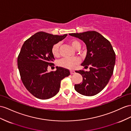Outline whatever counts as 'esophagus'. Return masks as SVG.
Wrapping results in <instances>:
<instances>
[{
  "instance_id": "34e87169",
  "label": "esophagus",
  "mask_w": 131,
  "mask_h": 131,
  "mask_svg": "<svg viewBox=\"0 0 131 131\" xmlns=\"http://www.w3.org/2000/svg\"><path fill=\"white\" fill-rule=\"evenodd\" d=\"M75 71H73V70H71V71H70V73H71V75H72V74H74L75 73Z\"/></svg>"
}]
</instances>
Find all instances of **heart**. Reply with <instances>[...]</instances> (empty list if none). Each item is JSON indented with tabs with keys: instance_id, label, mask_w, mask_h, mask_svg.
I'll list each match as a JSON object with an SVG mask.
<instances>
[{
	"instance_id": "heart-1",
	"label": "heart",
	"mask_w": 131,
	"mask_h": 131,
	"mask_svg": "<svg viewBox=\"0 0 131 131\" xmlns=\"http://www.w3.org/2000/svg\"><path fill=\"white\" fill-rule=\"evenodd\" d=\"M69 42L73 48L78 50L81 48V43L76 39H71ZM60 43L56 42L54 43L51 48V53L55 57H58L60 55ZM79 60L77 58H63L58 61L59 66L62 67L63 68L72 69L75 66L78 65Z\"/></svg>"
}]
</instances>
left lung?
<instances>
[{"label":"left lung","instance_id":"8db88e82","mask_svg":"<svg viewBox=\"0 0 131 131\" xmlns=\"http://www.w3.org/2000/svg\"><path fill=\"white\" fill-rule=\"evenodd\" d=\"M70 35L82 40L87 47V55L81 64L90 71H76L82 76V82L75 85V89L85 96H94L108 83L113 74L116 54L110 42L95 31L71 33Z\"/></svg>","mask_w":131,"mask_h":131}]
</instances>
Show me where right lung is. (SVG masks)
Wrapping results in <instances>:
<instances>
[{
	"label": "right lung",
	"mask_w": 131,
	"mask_h": 131,
	"mask_svg": "<svg viewBox=\"0 0 131 131\" xmlns=\"http://www.w3.org/2000/svg\"><path fill=\"white\" fill-rule=\"evenodd\" d=\"M67 35L40 31L26 40L21 47L18 57L20 75L26 89L36 98L46 100L55 96L61 80L70 74L68 69L58 66L56 71L48 72V67L54 65L52 45Z\"/></svg>",
	"instance_id": "add662e5"
}]
</instances>
